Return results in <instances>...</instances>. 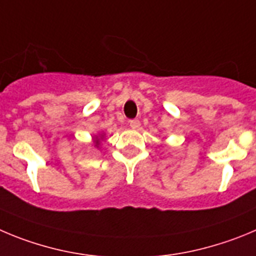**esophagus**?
<instances>
[{"instance_id": "1", "label": "esophagus", "mask_w": 256, "mask_h": 256, "mask_svg": "<svg viewBox=\"0 0 256 256\" xmlns=\"http://www.w3.org/2000/svg\"><path fill=\"white\" fill-rule=\"evenodd\" d=\"M140 121L138 118H134V120H130V128H139Z\"/></svg>"}]
</instances>
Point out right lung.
<instances>
[{
  "label": "right lung",
  "mask_w": 256,
  "mask_h": 256,
  "mask_svg": "<svg viewBox=\"0 0 256 256\" xmlns=\"http://www.w3.org/2000/svg\"><path fill=\"white\" fill-rule=\"evenodd\" d=\"M101 139H102V138H101ZM101 139H100L98 136H96V138H94V144H96V146H97V148H98L100 142H101Z\"/></svg>",
  "instance_id": "right-lung-1"
}]
</instances>
